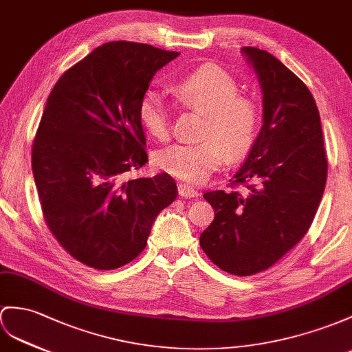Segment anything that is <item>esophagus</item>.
Returning <instances> with one entry per match:
<instances>
[{"label":"esophagus","mask_w":352,"mask_h":352,"mask_svg":"<svg viewBox=\"0 0 352 352\" xmlns=\"http://www.w3.org/2000/svg\"><path fill=\"white\" fill-rule=\"evenodd\" d=\"M177 192L181 197H185V199H192V197L199 195V191L194 190L192 186L186 185V184H179L177 185Z\"/></svg>","instance_id":"esophagus-1"}]
</instances>
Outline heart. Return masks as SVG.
<instances>
[{"label":"heart","mask_w":352,"mask_h":352,"mask_svg":"<svg viewBox=\"0 0 352 352\" xmlns=\"http://www.w3.org/2000/svg\"><path fill=\"white\" fill-rule=\"evenodd\" d=\"M184 104L206 115L203 142L171 144L161 149L157 166L186 184H201L227 158H239L252 148L260 131V107L251 97L239 94L236 79L217 65H204L175 87ZM139 121L151 135L166 140L170 134L168 111L157 89L143 92Z\"/></svg>","instance_id":"1"}]
</instances>
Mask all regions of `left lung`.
<instances>
[{"mask_svg": "<svg viewBox=\"0 0 352 352\" xmlns=\"http://www.w3.org/2000/svg\"><path fill=\"white\" fill-rule=\"evenodd\" d=\"M242 52L261 85L263 126L230 179L233 190L203 194L215 219L200 246L221 270L251 276L272 267L307 233L329 166L311 91L272 54L250 46Z\"/></svg>", "mask_w": 352, "mask_h": 352, "instance_id": "1", "label": "left lung"}]
</instances>
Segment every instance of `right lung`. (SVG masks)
I'll return each instance as SVG.
<instances>
[{
	"label": "right lung",
	"mask_w": 352,
	"mask_h": 352,
	"mask_svg": "<svg viewBox=\"0 0 352 352\" xmlns=\"http://www.w3.org/2000/svg\"><path fill=\"white\" fill-rule=\"evenodd\" d=\"M176 56L110 41L68 68L47 98L31 157L43 217L59 245L92 269L133 261L177 197L167 173L125 181L148 162L139 101Z\"/></svg>",
	"instance_id": "add662e5"
}]
</instances>
